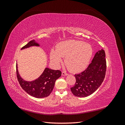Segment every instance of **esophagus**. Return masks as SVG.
Wrapping results in <instances>:
<instances>
[{"label":"esophagus","mask_w":125,"mask_h":125,"mask_svg":"<svg viewBox=\"0 0 125 125\" xmlns=\"http://www.w3.org/2000/svg\"><path fill=\"white\" fill-rule=\"evenodd\" d=\"M62 75H68V73H66L65 71H62Z\"/></svg>","instance_id":"1"}]
</instances>
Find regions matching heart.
I'll return each mask as SVG.
<instances>
[{
	"label": "heart",
	"instance_id": "1",
	"mask_svg": "<svg viewBox=\"0 0 125 125\" xmlns=\"http://www.w3.org/2000/svg\"><path fill=\"white\" fill-rule=\"evenodd\" d=\"M93 55L91 45L78 40H68L60 43L56 50H52L50 59L55 66L58 67L62 62V57H66L65 62L73 73H79L88 66Z\"/></svg>",
	"mask_w": 125,
	"mask_h": 125
}]
</instances>
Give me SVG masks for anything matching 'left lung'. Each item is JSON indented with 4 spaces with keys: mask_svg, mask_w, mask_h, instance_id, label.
Wrapping results in <instances>:
<instances>
[{
    "mask_svg": "<svg viewBox=\"0 0 125 125\" xmlns=\"http://www.w3.org/2000/svg\"><path fill=\"white\" fill-rule=\"evenodd\" d=\"M106 69L105 53L103 49L98 51L88 68L81 73L74 75L76 82L71 88L74 95L86 97L99 88L105 78Z\"/></svg>",
    "mask_w": 125,
    "mask_h": 125,
    "instance_id": "left-lung-1",
    "label": "left lung"
}]
</instances>
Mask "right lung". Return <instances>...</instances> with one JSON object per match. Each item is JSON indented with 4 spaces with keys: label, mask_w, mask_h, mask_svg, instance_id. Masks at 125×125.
I'll list each match as a JSON object with an SVG mask.
<instances>
[{
    "label": "right lung",
    "mask_w": 125,
    "mask_h": 125,
    "mask_svg": "<svg viewBox=\"0 0 125 125\" xmlns=\"http://www.w3.org/2000/svg\"><path fill=\"white\" fill-rule=\"evenodd\" d=\"M33 46H39L40 45L34 40H32L22 47L21 50ZM17 66V77L21 88L29 95L36 98H44L50 95L53 90L56 80L62 75L61 71L46 68L39 78L32 81H26L20 77Z\"/></svg>",
    "instance_id": "1"
}]
</instances>
